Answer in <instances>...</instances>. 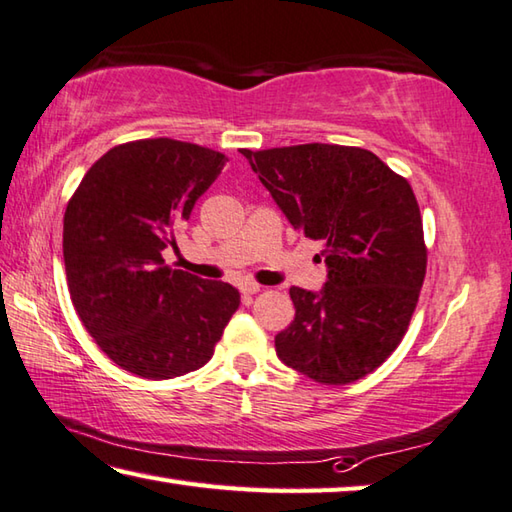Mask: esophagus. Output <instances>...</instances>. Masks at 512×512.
<instances>
[{
    "mask_svg": "<svg viewBox=\"0 0 512 512\" xmlns=\"http://www.w3.org/2000/svg\"><path fill=\"white\" fill-rule=\"evenodd\" d=\"M259 288H262V286L255 284V282H244V284H241V295H244L246 300H250V297L259 293Z\"/></svg>",
    "mask_w": 512,
    "mask_h": 512,
    "instance_id": "1",
    "label": "esophagus"
}]
</instances>
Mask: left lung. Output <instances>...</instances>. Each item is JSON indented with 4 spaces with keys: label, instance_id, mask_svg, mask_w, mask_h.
<instances>
[{
    "label": "left lung",
    "instance_id": "left-lung-1",
    "mask_svg": "<svg viewBox=\"0 0 512 512\" xmlns=\"http://www.w3.org/2000/svg\"><path fill=\"white\" fill-rule=\"evenodd\" d=\"M241 154L288 224L322 241L327 264L320 291H288L295 318L275 336L277 358L318 383H353L403 340L425 280L423 221L410 183L360 147Z\"/></svg>",
    "mask_w": 512,
    "mask_h": 512
}]
</instances>
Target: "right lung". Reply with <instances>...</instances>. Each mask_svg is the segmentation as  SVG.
Listing matches in <instances>:
<instances>
[{
	"instance_id": "right-lung-1",
	"label": "right lung",
	"mask_w": 512,
	"mask_h": 512,
	"mask_svg": "<svg viewBox=\"0 0 512 512\" xmlns=\"http://www.w3.org/2000/svg\"><path fill=\"white\" fill-rule=\"evenodd\" d=\"M208 147L147 138L89 167L64 212V268L89 336L118 367L150 380L206 365L239 291L172 271L163 250L224 170Z\"/></svg>"
}]
</instances>
